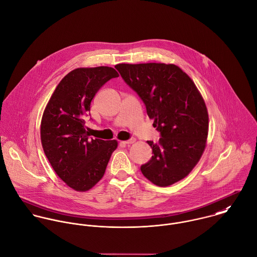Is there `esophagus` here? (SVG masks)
Masks as SVG:
<instances>
[{"instance_id": "obj_1", "label": "esophagus", "mask_w": 257, "mask_h": 257, "mask_svg": "<svg viewBox=\"0 0 257 257\" xmlns=\"http://www.w3.org/2000/svg\"><path fill=\"white\" fill-rule=\"evenodd\" d=\"M121 143L124 144V145H131V144L136 143V139H131V140H128V141H123V142H121Z\"/></svg>"}]
</instances>
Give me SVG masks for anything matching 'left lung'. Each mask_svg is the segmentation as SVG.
Returning a JSON list of instances; mask_svg holds the SVG:
<instances>
[{
    "mask_svg": "<svg viewBox=\"0 0 257 257\" xmlns=\"http://www.w3.org/2000/svg\"><path fill=\"white\" fill-rule=\"evenodd\" d=\"M115 69L138 92L161 132L158 144L149 141L152 160L141 167L158 186H169L189 174L207 142L208 112L193 81L173 64H118Z\"/></svg>",
    "mask_w": 257,
    "mask_h": 257,
    "instance_id": "left-lung-1",
    "label": "left lung"
}]
</instances>
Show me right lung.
Instances as JSON below:
<instances>
[{
    "mask_svg": "<svg viewBox=\"0 0 257 257\" xmlns=\"http://www.w3.org/2000/svg\"><path fill=\"white\" fill-rule=\"evenodd\" d=\"M118 77L109 67L78 68L54 90L41 121V142L52 168L76 191H86L103 176L117 142L90 139L85 117L90 101L107 81Z\"/></svg>",
    "mask_w": 257,
    "mask_h": 257,
    "instance_id": "1",
    "label": "right lung"
}]
</instances>
